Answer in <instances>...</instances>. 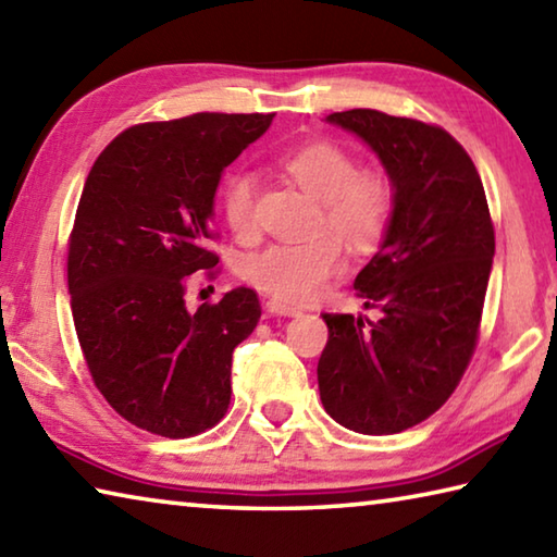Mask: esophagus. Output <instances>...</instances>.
I'll return each mask as SVG.
<instances>
[{
  "instance_id": "34e87169",
  "label": "esophagus",
  "mask_w": 557,
  "mask_h": 557,
  "mask_svg": "<svg viewBox=\"0 0 557 557\" xmlns=\"http://www.w3.org/2000/svg\"><path fill=\"white\" fill-rule=\"evenodd\" d=\"M265 307L272 317H299L301 314V309L289 307L287 301H282V299H268Z\"/></svg>"
}]
</instances>
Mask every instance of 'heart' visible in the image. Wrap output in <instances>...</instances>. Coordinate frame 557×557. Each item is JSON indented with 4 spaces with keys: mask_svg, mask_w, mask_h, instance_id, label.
<instances>
[{
    "mask_svg": "<svg viewBox=\"0 0 557 557\" xmlns=\"http://www.w3.org/2000/svg\"><path fill=\"white\" fill-rule=\"evenodd\" d=\"M282 164L312 199L324 203L322 225L348 250L371 252L383 240L393 215L388 178L361 172L351 154L329 143L299 147ZM256 176L245 172L225 178L221 188L223 219L240 238L256 231ZM342 265L344 252L334 238L272 243L243 260V277L285 301H307Z\"/></svg>",
    "mask_w": 557,
    "mask_h": 557,
    "instance_id": "heart-1",
    "label": "heart"
}]
</instances>
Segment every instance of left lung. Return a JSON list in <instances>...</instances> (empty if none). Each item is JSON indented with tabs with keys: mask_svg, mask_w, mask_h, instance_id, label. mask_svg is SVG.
Wrapping results in <instances>:
<instances>
[{
	"mask_svg": "<svg viewBox=\"0 0 557 557\" xmlns=\"http://www.w3.org/2000/svg\"><path fill=\"white\" fill-rule=\"evenodd\" d=\"M379 157L393 215L354 289L379 322L324 314V410L361 435H395L440 410L476 346L494 225L474 162L445 129L379 110L326 115Z\"/></svg>",
	"mask_w": 557,
	"mask_h": 557,
	"instance_id": "left-lung-1",
	"label": "left lung"
}]
</instances>
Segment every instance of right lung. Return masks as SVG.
<instances>
[{
  "instance_id": "1",
  "label": "right lung",
  "mask_w": 557,
  "mask_h": 557,
  "mask_svg": "<svg viewBox=\"0 0 557 557\" xmlns=\"http://www.w3.org/2000/svg\"><path fill=\"white\" fill-rule=\"evenodd\" d=\"M272 115L199 112L147 122L102 149L83 186L69 248L75 334L92 381L132 425L162 437L213 428L231 403L233 348L260 319L258 295L186 307L225 166Z\"/></svg>"
}]
</instances>
